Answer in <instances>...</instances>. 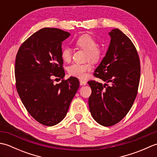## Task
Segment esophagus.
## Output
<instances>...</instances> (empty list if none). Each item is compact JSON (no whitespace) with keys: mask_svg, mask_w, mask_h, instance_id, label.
<instances>
[{"mask_svg":"<svg viewBox=\"0 0 157 157\" xmlns=\"http://www.w3.org/2000/svg\"><path fill=\"white\" fill-rule=\"evenodd\" d=\"M79 83H80L81 86H84V85L87 84V82H86V81L83 80V79H80V80H79Z\"/></svg>","mask_w":157,"mask_h":157,"instance_id":"obj_1","label":"esophagus"}]
</instances>
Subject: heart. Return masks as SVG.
Here are the masks:
<instances>
[{"instance_id":"b5f03b06","label":"heart","mask_w":157,"mask_h":157,"mask_svg":"<svg viewBox=\"0 0 157 157\" xmlns=\"http://www.w3.org/2000/svg\"><path fill=\"white\" fill-rule=\"evenodd\" d=\"M75 44L78 48L87 52L88 61L96 63L102 58L104 51L102 46L97 44L96 40L93 36L89 34L82 35L76 40ZM71 50L68 47L63 48L61 51V58L63 61L69 63L71 61ZM91 70L92 65L90 63L85 64L74 63L68 67L67 72L71 76L83 79Z\"/></svg>"}]
</instances>
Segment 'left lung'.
Instances as JSON below:
<instances>
[{
  "instance_id": "1",
  "label": "left lung",
  "mask_w": 157,
  "mask_h": 157,
  "mask_svg": "<svg viewBox=\"0 0 157 157\" xmlns=\"http://www.w3.org/2000/svg\"><path fill=\"white\" fill-rule=\"evenodd\" d=\"M109 35V49L94 75L110 85L88 82L92 89L90 111L96 122L106 127L115 125L128 114L137 96L140 78L139 55L131 40L119 29H113Z\"/></svg>"
}]
</instances>
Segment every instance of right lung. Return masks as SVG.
<instances>
[{
  "label": "right lung",
  "mask_w": 157,
  "mask_h": 157,
  "mask_svg": "<svg viewBox=\"0 0 157 157\" xmlns=\"http://www.w3.org/2000/svg\"><path fill=\"white\" fill-rule=\"evenodd\" d=\"M69 36L60 29L42 28L23 43L16 55L17 91L32 117L46 126L65 118L79 86L76 78L64 79L61 45ZM53 77L62 82L55 85Z\"/></svg>",
  "instance_id": "add662e5"
}]
</instances>
